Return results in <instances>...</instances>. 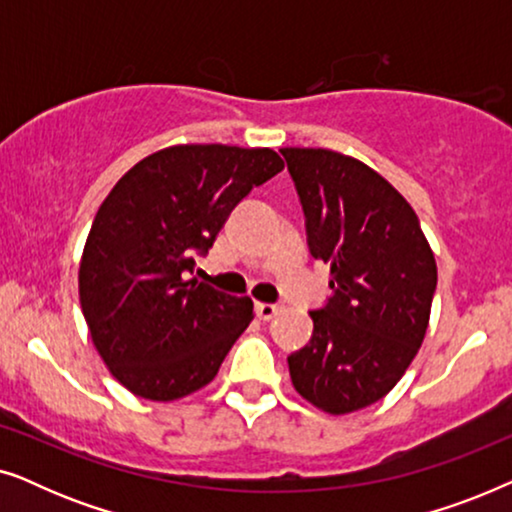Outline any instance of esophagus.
Listing matches in <instances>:
<instances>
[{
	"label": "esophagus",
	"instance_id": "1",
	"mask_svg": "<svg viewBox=\"0 0 512 512\" xmlns=\"http://www.w3.org/2000/svg\"><path fill=\"white\" fill-rule=\"evenodd\" d=\"M277 312H279V305H272V303H258V305H256L258 319H263V321L275 319Z\"/></svg>",
	"mask_w": 512,
	"mask_h": 512
}]
</instances>
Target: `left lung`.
I'll use <instances>...</instances> for the list:
<instances>
[{
	"instance_id": "1",
	"label": "left lung",
	"mask_w": 512,
	"mask_h": 512,
	"mask_svg": "<svg viewBox=\"0 0 512 512\" xmlns=\"http://www.w3.org/2000/svg\"><path fill=\"white\" fill-rule=\"evenodd\" d=\"M314 258L333 298L310 312V342L289 356L300 396L349 415L396 387L422 347L438 270L415 209L382 174L331 149H282Z\"/></svg>"
}]
</instances>
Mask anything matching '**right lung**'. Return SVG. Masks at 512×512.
I'll return each mask as SVG.
<instances>
[{
    "label": "right lung",
    "mask_w": 512,
    "mask_h": 512,
    "mask_svg": "<svg viewBox=\"0 0 512 512\" xmlns=\"http://www.w3.org/2000/svg\"><path fill=\"white\" fill-rule=\"evenodd\" d=\"M284 170L272 149L174 144L130 167L97 209L79 265V300L109 373L167 403L209 384L254 319L235 298L188 279L237 202Z\"/></svg>",
    "instance_id": "add662e5"
}]
</instances>
